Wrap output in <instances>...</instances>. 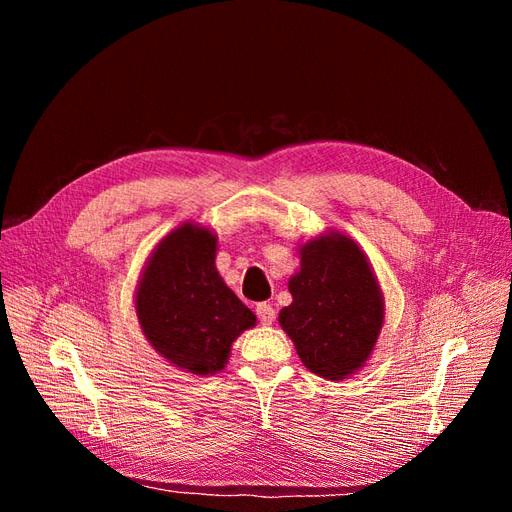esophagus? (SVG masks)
<instances>
[{
  "mask_svg": "<svg viewBox=\"0 0 512 512\" xmlns=\"http://www.w3.org/2000/svg\"><path fill=\"white\" fill-rule=\"evenodd\" d=\"M255 312H257V317H259V321H261L263 325H272V321L276 319V312H274V308H272V304H270V302H261V304H257Z\"/></svg>",
  "mask_w": 512,
  "mask_h": 512,
  "instance_id": "obj_1",
  "label": "esophagus"
}]
</instances>
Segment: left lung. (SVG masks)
Listing matches in <instances>:
<instances>
[{"label": "left lung", "mask_w": 512, "mask_h": 512, "mask_svg": "<svg viewBox=\"0 0 512 512\" xmlns=\"http://www.w3.org/2000/svg\"><path fill=\"white\" fill-rule=\"evenodd\" d=\"M289 291L293 302L280 310L278 321L304 366L334 381L364 366L381 334L385 308L359 246L340 234L308 242Z\"/></svg>", "instance_id": "1"}]
</instances>
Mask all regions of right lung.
<instances>
[{
  "instance_id": "1",
  "label": "right lung",
  "mask_w": 512,
  "mask_h": 512,
  "mask_svg": "<svg viewBox=\"0 0 512 512\" xmlns=\"http://www.w3.org/2000/svg\"><path fill=\"white\" fill-rule=\"evenodd\" d=\"M217 238L180 225L161 240L136 293L138 319L155 349L178 368L214 374L227 364L232 342L255 325L214 268Z\"/></svg>"
}]
</instances>
